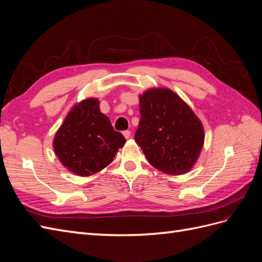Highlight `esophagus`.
Segmentation results:
<instances>
[{"instance_id":"obj_1","label":"esophagus","mask_w":262,"mask_h":262,"mask_svg":"<svg viewBox=\"0 0 262 262\" xmlns=\"http://www.w3.org/2000/svg\"><path fill=\"white\" fill-rule=\"evenodd\" d=\"M122 134H123L125 139H129V138L131 137V131H129V130H125V131H123V132H122Z\"/></svg>"}]
</instances>
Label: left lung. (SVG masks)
Returning a JSON list of instances; mask_svg holds the SVG:
<instances>
[{"instance_id": "8db88e82", "label": "left lung", "mask_w": 262, "mask_h": 262, "mask_svg": "<svg viewBox=\"0 0 262 262\" xmlns=\"http://www.w3.org/2000/svg\"><path fill=\"white\" fill-rule=\"evenodd\" d=\"M141 119L134 140L148 163L169 175L193 167L203 146L201 121L176 93L150 89L140 96Z\"/></svg>"}]
</instances>
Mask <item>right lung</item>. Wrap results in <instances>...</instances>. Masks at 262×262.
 Masks as SVG:
<instances>
[{
    "instance_id": "obj_1",
    "label": "right lung",
    "mask_w": 262,
    "mask_h": 262,
    "mask_svg": "<svg viewBox=\"0 0 262 262\" xmlns=\"http://www.w3.org/2000/svg\"><path fill=\"white\" fill-rule=\"evenodd\" d=\"M124 143V137L100 113L98 99L87 98L70 110L55 133L53 148L70 171L91 176L112 163Z\"/></svg>"
}]
</instances>
